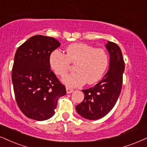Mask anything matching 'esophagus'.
<instances>
[{
  "label": "esophagus",
  "mask_w": 147,
  "mask_h": 147,
  "mask_svg": "<svg viewBox=\"0 0 147 147\" xmlns=\"http://www.w3.org/2000/svg\"><path fill=\"white\" fill-rule=\"evenodd\" d=\"M66 90H67V93H71L72 92L74 91V89L69 87H66Z\"/></svg>",
  "instance_id": "obj_1"
}]
</instances>
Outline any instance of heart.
<instances>
[{"mask_svg":"<svg viewBox=\"0 0 147 147\" xmlns=\"http://www.w3.org/2000/svg\"><path fill=\"white\" fill-rule=\"evenodd\" d=\"M66 54L54 50L49 57V65L53 71L63 76L68 71L70 63L75 64L76 72L63 78L62 82L70 87L86 82L92 84L101 79L109 64V57L103 48H95L83 43H74L65 49Z\"/></svg>","mask_w":147,"mask_h":147,"instance_id":"heart-1","label":"heart"}]
</instances>
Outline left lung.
Returning <instances> with one entry per match:
<instances>
[{
  "label": "left lung",
  "instance_id": "8db88e82",
  "mask_svg": "<svg viewBox=\"0 0 147 147\" xmlns=\"http://www.w3.org/2000/svg\"><path fill=\"white\" fill-rule=\"evenodd\" d=\"M106 48L110 54L109 69L95 86L82 90L84 100L76 107L78 113L88 120L105 117L115 106L122 88L125 71L122 52L111 41H108Z\"/></svg>",
  "mask_w": 147,
  "mask_h": 147
}]
</instances>
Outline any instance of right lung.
I'll list each match as a JSON object with an SVG mask.
<instances>
[{"label": "right lung", "mask_w": 147, "mask_h": 147, "mask_svg": "<svg viewBox=\"0 0 147 147\" xmlns=\"http://www.w3.org/2000/svg\"><path fill=\"white\" fill-rule=\"evenodd\" d=\"M61 46L53 37L32 36L16 50L11 79L18 106L36 121L54 115L59 97L66 94L64 85L50 69L49 57Z\"/></svg>", "instance_id": "1"}]
</instances>
